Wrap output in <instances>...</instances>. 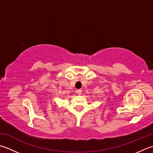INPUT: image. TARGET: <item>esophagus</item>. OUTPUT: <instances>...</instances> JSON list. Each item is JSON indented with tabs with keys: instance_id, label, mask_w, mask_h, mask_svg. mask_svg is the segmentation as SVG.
Masks as SVG:
<instances>
[{
	"instance_id": "34e87169",
	"label": "esophagus",
	"mask_w": 153,
	"mask_h": 153,
	"mask_svg": "<svg viewBox=\"0 0 153 153\" xmlns=\"http://www.w3.org/2000/svg\"><path fill=\"white\" fill-rule=\"evenodd\" d=\"M76 93H77V95H82V91L81 90V89H78V90H77Z\"/></svg>"
}]
</instances>
